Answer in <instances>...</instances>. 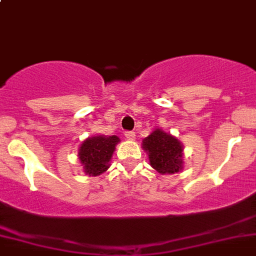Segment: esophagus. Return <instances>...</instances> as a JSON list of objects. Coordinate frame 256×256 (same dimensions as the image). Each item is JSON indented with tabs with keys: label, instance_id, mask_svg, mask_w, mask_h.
I'll return each mask as SVG.
<instances>
[{
	"label": "esophagus",
	"instance_id": "esophagus-1",
	"mask_svg": "<svg viewBox=\"0 0 256 256\" xmlns=\"http://www.w3.org/2000/svg\"><path fill=\"white\" fill-rule=\"evenodd\" d=\"M125 136H126V138H128V140H135L136 134L134 132V131H126Z\"/></svg>",
	"mask_w": 256,
	"mask_h": 256
}]
</instances>
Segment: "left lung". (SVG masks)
<instances>
[{"label": "left lung", "mask_w": 256, "mask_h": 256, "mask_svg": "<svg viewBox=\"0 0 256 256\" xmlns=\"http://www.w3.org/2000/svg\"><path fill=\"white\" fill-rule=\"evenodd\" d=\"M150 164L158 174H176L182 168L183 147L176 138L164 131L154 130L142 141Z\"/></svg>", "instance_id": "8db88e82"}]
</instances>
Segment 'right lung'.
<instances>
[{"instance_id":"1","label":"right lung","mask_w":256,"mask_h":256,"mask_svg":"<svg viewBox=\"0 0 256 256\" xmlns=\"http://www.w3.org/2000/svg\"><path fill=\"white\" fill-rule=\"evenodd\" d=\"M118 142H120L118 136H96L86 138L80 146L78 154L85 174L89 176H99L106 171Z\"/></svg>"}]
</instances>
